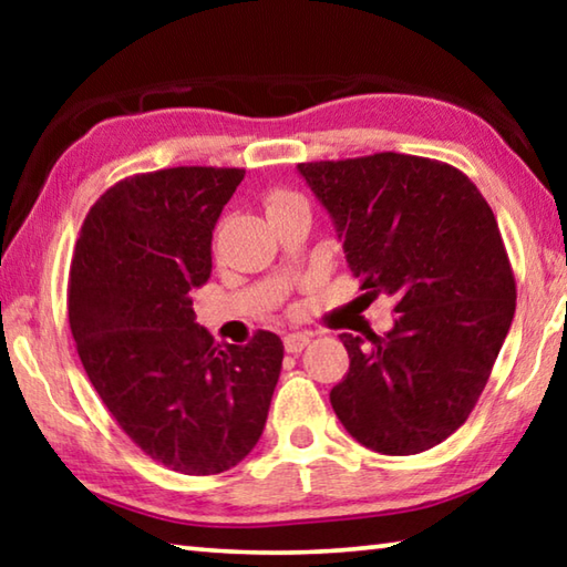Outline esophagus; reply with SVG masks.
<instances>
[{
	"instance_id": "obj_1",
	"label": "esophagus",
	"mask_w": 567,
	"mask_h": 567,
	"mask_svg": "<svg viewBox=\"0 0 567 567\" xmlns=\"http://www.w3.org/2000/svg\"><path fill=\"white\" fill-rule=\"evenodd\" d=\"M310 340H312L310 332H292L285 338V350L297 354V352H302L307 344H310Z\"/></svg>"
}]
</instances>
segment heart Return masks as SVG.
<instances>
[{"label":"heart","mask_w":567,"mask_h":567,"mask_svg":"<svg viewBox=\"0 0 567 567\" xmlns=\"http://www.w3.org/2000/svg\"><path fill=\"white\" fill-rule=\"evenodd\" d=\"M265 207H267V215H280L285 209H292V207H307L305 197L297 195L292 189H272L270 195L265 199Z\"/></svg>","instance_id":"obj_1"}]
</instances>
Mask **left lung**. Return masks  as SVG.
I'll return each instance as SVG.
<instances>
[{
	"label": "left lung",
	"instance_id": "1",
	"mask_svg": "<svg viewBox=\"0 0 567 567\" xmlns=\"http://www.w3.org/2000/svg\"><path fill=\"white\" fill-rule=\"evenodd\" d=\"M368 302L395 300V328L340 334L350 370L330 392L360 445L415 455L473 412L515 315V275L480 189L447 162L378 152L300 162Z\"/></svg>",
	"mask_w": 567,
	"mask_h": 567
}]
</instances>
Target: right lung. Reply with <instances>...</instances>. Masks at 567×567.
<instances>
[{
	"label": "right lung",
	"instance_id": "right-lung-1",
	"mask_svg": "<svg viewBox=\"0 0 567 567\" xmlns=\"http://www.w3.org/2000/svg\"><path fill=\"white\" fill-rule=\"evenodd\" d=\"M243 177L239 167L124 177L92 205L72 255L66 315L84 372L124 435L182 475L225 473L257 445L282 368L275 332L223 348L192 310Z\"/></svg>",
	"mask_w": 567,
	"mask_h": 567
}]
</instances>
